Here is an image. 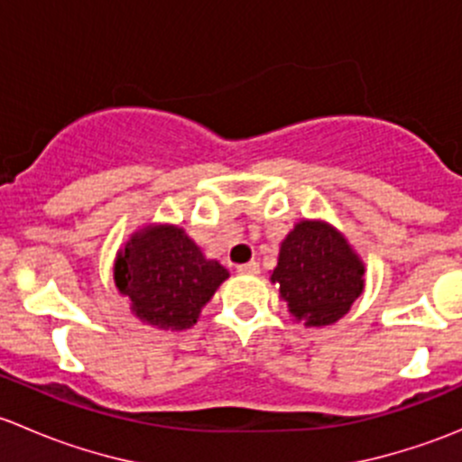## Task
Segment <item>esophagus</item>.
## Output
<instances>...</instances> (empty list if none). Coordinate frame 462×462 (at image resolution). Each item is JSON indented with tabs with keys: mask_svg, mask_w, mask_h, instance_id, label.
I'll return each mask as SVG.
<instances>
[{
	"mask_svg": "<svg viewBox=\"0 0 462 462\" xmlns=\"http://www.w3.org/2000/svg\"><path fill=\"white\" fill-rule=\"evenodd\" d=\"M236 273L239 274H259V263L257 261H248V263L236 265Z\"/></svg>",
	"mask_w": 462,
	"mask_h": 462,
	"instance_id": "obj_1",
	"label": "esophagus"
}]
</instances>
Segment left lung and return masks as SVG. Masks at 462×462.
Wrapping results in <instances>:
<instances>
[{
  "label": "left lung",
  "mask_w": 462,
  "mask_h": 462,
  "mask_svg": "<svg viewBox=\"0 0 462 462\" xmlns=\"http://www.w3.org/2000/svg\"><path fill=\"white\" fill-rule=\"evenodd\" d=\"M270 282L295 319L328 326L351 310L365 291V263L324 221H300L279 248Z\"/></svg>",
  "instance_id": "8db88e82"
}]
</instances>
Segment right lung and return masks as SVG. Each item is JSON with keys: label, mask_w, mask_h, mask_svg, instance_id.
Here are the masks:
<instances>
[{"label": "right lung", "mask_w": 462, "mask_h": 462, "mask_svg": "<svg viewBox=\"0 0 462 462\" xmlns=\"http://www.w3.org/2000/svg\"><path fill=\"white\" fill-rule=\"evenodd\" d=\"M227 277L230 273L218 261L205 259L179 226L138 230L114 265L116 288L132 301L136 318L165 330L197 324L201 309Z\"/></svg>", "instance_id": "1"}]
</instances>
